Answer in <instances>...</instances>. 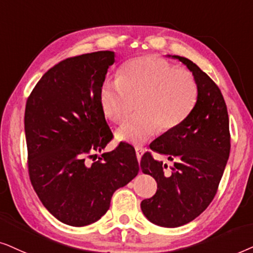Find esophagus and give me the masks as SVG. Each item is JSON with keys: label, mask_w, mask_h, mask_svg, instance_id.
<instances>
[{"label": "esophagus", "mask_w": 253, "mask_h": 253, "mask_svg": "<svg viewBox=\"0 0 253 253\" xmlns=\"http://www.w3.org/2000/svg\"><path fill=\"white\" fill-rule=\"evenodd\" d=\"M135 153H136L137 161H140L141 157H142V155L144 154V149L142 147H135Z\"/></svg>", "instance_id": "1"}]
</instances>
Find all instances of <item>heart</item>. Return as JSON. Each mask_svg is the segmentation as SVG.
Returning <instances> with one entry per match:
<instances>
[{"label":"heart","instance_id":"obj_1","mask_svg":"<svg viewBox=\"0 0 253 253\" xmlns=\"http://www.w3.org/2000/svg\"><path fill=\"white\" fill-rule=\"evenodd\" d=\"M139 98L136 117L117 130L116 137L132 144H143L150 137L172 132L190 116L198 99L194 76L178 69L167 59L148 54L127 61L118 79L104 80L98 102L106 119L121 124L129 113V100Z\"/></svg>","mask_w":253,"mask_h":253}]
</instances>
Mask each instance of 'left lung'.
Returning <instances> with one entry per match:
<instances>
[{"mask_svg":"<svg viewBox=\"0 0 253 253\" xmlns=\"http://www.w3.org/2000/svg\"><path fill=\"white\" fill-rule=\"evenodd\" d=\"M186 65L198 85V99L186 120L172 132L162 134L150 149L173 162L170 170L149 151L141 158L143 173L157 183L154 197L141 203L153 223L180 227L198 217L216 194L230 153L227 105L213 80L191 60L173 55Z\"/></svg>","mask_w":253,"mask_h":253,"instance_id":"8db88e82","label":"left lung"}]
</instances>
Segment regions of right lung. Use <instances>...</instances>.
<instances>
[{
    "label": "right lung",
    "mask_w": 253,
    "mask_h": 253,
    "mask_svg": "<svg viewBox=\"0 0 253 253\" xmlns=\"http://www.w3.org/2000/svg\"><path fill=\"white\" fill-rule=\"evenodd\" d=\"M113 62L111 50L63 60L43 74L26 100L30 180L46 210L73 227L99 220L114 192L140 170L128 143L120 142L96 161L95 153L113 137L98 102L99 86Z\"/></svg>",
    "instance_id": "obj_1"
}]
</instances>
